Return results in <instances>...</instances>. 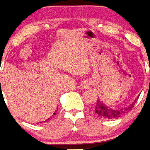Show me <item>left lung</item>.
Instances as JSON below:
<instances>
[{
	"mask_svg": "<svg viewBox=\"0 0 150 150\" xmlns=\"http://www.w3.org/2000/svg\"><path fill=\"white\" fill-rule=\"evenodd\" d=\"M137 99H138V97L136 98L133 103L129 105V107L120 109V110H112V109L109 108L107 106H105L102 103V101H100V99H98L96 104L95 112L98 117H100L101 118L106 119V120H112V119L118 118V117H121L125 113L129 112L130 110H132V108H133L134 105H135Z\"/></svg>",
	"mask_w": 150,
	"mask_h": 150,
	"instance_id": "obj_1",
	"label": "left lung"
}]
</instances>
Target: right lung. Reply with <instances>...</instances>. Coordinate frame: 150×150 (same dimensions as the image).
I'll return each instance as SVG.
<instances>
[{
	"mask_svg": "<svg viewBox=\"0 0 150 150\" xmlns=\"http://www.w3.org/2000/svg\"><path fill=\"white\" fill-rule=\"evenodd\" d=\"M55 114H55V112H54V113L53 114V115H55ZM48 120H49V119H48Z\"/></svg>",
	"mask_w": 150,
	"mask_h": 150,
	"instance_id": "add662e5",
	"label": "right lung"
}]
</instances>
